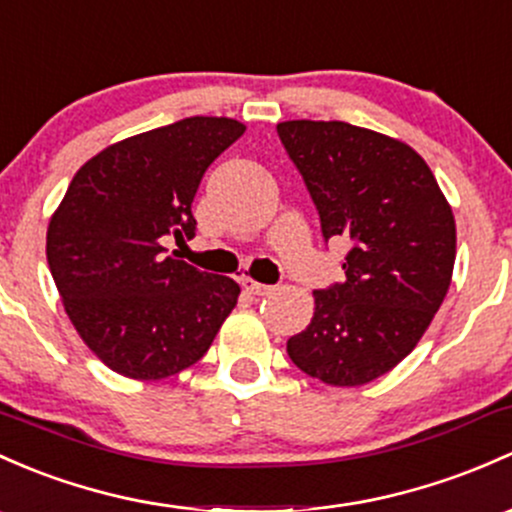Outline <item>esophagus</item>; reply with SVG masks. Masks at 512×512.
Here are the masks:
<instances>
[{
    "mask_svg": "<svg viewBox=\"0 0 512 512\" xmlns=\"http://www.w3.org/2000/svg\"><path fill=\"white\" fill-rule=\"evenodd\" d=\"M241 288L249 290L251 295H268L273 290V285L258 283V280H254V278H241Z\"/></svg>",
    "mask_w": 512,
    "mask_h": 512,
    "instance_id": "1",
    "label": "esophagus"
}]
</instances>
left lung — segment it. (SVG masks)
<instances>
[{
  "label": "left lung",
  "mask_w": 512,
  "mask_h": 512,
  "mask_svg": "<svg viewBox=\"0 0 512 512\" xmlns=\"http://www.w3.org/2000/svg\"><path fill=\"white\" fill-rule=\"evenodd\" d=\"M324 241L346 239L344 280L315 290V317L288 356L327 386H364L415 349L452 283L456 227L410 146L346 122L278 124Z\"/></svg>",
  "instance_id": "1"
}]
</instances>
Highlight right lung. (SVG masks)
I'll return each instance as SVG.
<instances>
[{"mask_svg":"<svg viewBox=\"0 0 512 512\" xmlns=\"http://www.w3.org/2000/svg\"><path fill=\"white\" fill-rule=\"evenodd\" d=\"M244 134L227 117H188L104 148L48 224L46 256L82 342L112 371L158 381L200 361L239 285L180 258L207 168Z\"/></svg>","mask_w":512,"mask_h":512,"instance_id":"right-lung-1","label":"right lung"}]
</instances>
